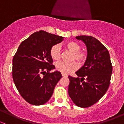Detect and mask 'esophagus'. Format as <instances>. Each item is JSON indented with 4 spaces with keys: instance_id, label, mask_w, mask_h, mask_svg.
<instances>
[{
    "instance_id": "obj_1",
    "label": "esophagus",
    "mask_w": 124,
    "mask_h": 124,
    "mask_svg": "<svg viewBox=\"0 0 124 124\" xmlns=\"http://www.w3.org/2000/svg\"><path fill=\"white\" fill-rule=\"evenodd\" d=\"M62 77H67V76H68L67 74H62Z\"/></svg>"
}]
</instances>
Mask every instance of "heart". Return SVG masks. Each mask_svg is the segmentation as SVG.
<instances>
[{
	"instance_id": "1",
	"label": "heart",
	"mask_w": 124,
	"mask_h": 124,
	"mask_svg": "<svg viewBox=\"0 0 124 124\" xmlns=\"http://www.w3.org/2000/svg\"><path fill=\"white\" fill-rule=\"evenodd\" d=\"M65 47L68 50L73 53L72 60H76L80 63H83L85 61L86 54L84 52L80 51L81 49V46L79 44L74 41H70L66 44ZM50 56L54 61H59L61 59V51L59 45H54L51 48ZM56 68L61 73L68 74L77 70L78 64L75 62L71 63L60 62H57L56 64Z\"/></svg>"
}]
</instances>
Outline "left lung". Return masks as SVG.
Returning a JSON list of instances; mask_svg holds the SVG:
<instances>
[{
	"instance_id": "left-lung-1",
	"label": "left lung",
	"mask_w": 124,
	"mask_h": 124,
	"mask_svg": "<svg viewBox=\"0 0 124 124\" xmlns=\"http://www.w3.org/2000/svg\"><path fill=\"white\" fill-rule=\"evenodd\" d=\"M87 48V58L83 67L76 74L78 77L68 76V94L76 106L90 107L98 101L109 87L112 65L107 48L91 36L76 37Z\"/></svg>"
}]
</instances>
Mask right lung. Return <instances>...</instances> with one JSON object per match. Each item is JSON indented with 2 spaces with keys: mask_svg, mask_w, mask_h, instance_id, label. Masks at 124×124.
<instances>
[{
  "mask_svg": "<svg viewBox=\"0 0 124 124\" xmlns=\"http://www.w3.org/2000/svg\"><path fill=\"white\" fill-rule=\"evenodd\" d=\"M63 38L40 31L23 41L14 56V82L22 97L31 104L39 106L47 102L62 78L59 71L50 72L55 68L50 50Z\"/></svg>",
  "mask_w": 124,
  "mask_h": 124,
  "instance_id": "1",
  "label": "right lung"
}]
</instances>
